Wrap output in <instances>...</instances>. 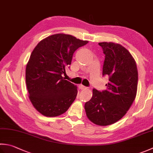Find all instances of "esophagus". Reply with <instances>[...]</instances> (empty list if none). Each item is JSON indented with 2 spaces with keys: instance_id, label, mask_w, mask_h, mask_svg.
<instances>
[{
  "instance_id": "1",
  "label": "esophagus",
  "mask_w": 153,
  "mask_h": 153,
  "mask_svg": "<svg viewBox=\"0 0 153 153\" xmlns=\"http://www.w3.org/2000/svg\"><path fill=\"white\" fill-rule=\"evenodd\" d=\"M79 88L80 89H82V90H83V89H87V88H86L85 86L83 85H82V84L79 85Z\"/></svg>"
}]
</instances>
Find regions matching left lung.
I'll return each mask as SVG.
<instances>
[{"label": "left lung", "instance_id": "left-lung-1", "mask_svg": "<svg viewBox=\"0 0 153 153\" xmlns=\"http://www.w3.org/2000/svg\"><path fill=\"white\" fill-rule=\"evenodd\" d=\"M105 54L103 76L109 77L106 90L93 89L91 99L85 104L88 118L94 123L107 126L123 117L134 100L138 71L129 52L119 44L100 42Z\"/></svg>", "mask_w": 153, "mask_h": 153}]
</instances>
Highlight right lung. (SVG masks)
I'll use <instances>...</instances> for the list:
<instances>
[{"label":"right lung","mask_w":153,"mask_h":153,"mask_svg":"<svg viewBox=\"0 0 153 153\" xmlns=\"http://www.w3.org/2000/svg\"><path fill=\"white\" fill-rule=\"evenodd\" d=\"M88 43L73 36L57 34L40 41L32 51L26 65V83L30 100L41 114L60 115L76 100L77 87L62 75L70 68L76 50Z\"/></svg>","instance_id":"add662e5"}]
</instances>
